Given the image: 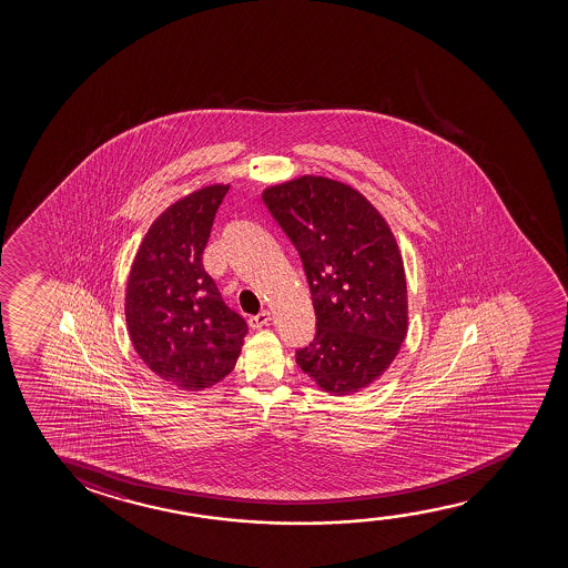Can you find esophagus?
Segmentation results:
<instances>
[{"mask_svg": "<svg viewBox=\"0 0 568 568\" xmlns=\"http://www.w3.org/2000/svg\"><path fill=\"white\" fill-rule=\"evenodd\" d=\"M270 320H272V314L267 311H262L257 316H252V318L248 320V324L252 329H260V327L267 326Z\"/></svg>", "mask_w": 568, "mask_h": 568, "instance_id": "34e87169", "label": "esophagus"}]
</instances>
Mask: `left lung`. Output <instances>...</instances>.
Masks as SVG:
<instances>
[{
    "mask_svg": "<svg viewBox=\"0 0 568 568\" xmlns=\"http://www.w3.org/2000/svg\"><path fill=\"white\" fill-rule=\"evenodd\" d=\"M262 200L301 256L316 312L296 365L329 394L366 388L407 334L404 260L388 223L365 195L324 176L267 187Z\"/></svg>",
    "mask_w": 568,
    "mask_h": 568,
    "instance_id": "1",
    "label": "left lung"
}]
</instances>
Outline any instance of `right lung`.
I'll return each mask as SVG.
<instances>
[{
	"label": "right lung",
	"mask_w": 568,
	"mask_h": 568,
	"mask_svg": "<svg viewBox=\"0 0 568 568\" xmlns=\"http://www.w3.org/2000/svg\"><path fill=\"white\" fill-rule=\"evenodd\" d=\"M229 186L202 187L156 217L133 260L125 322L153 373L182 389L210 388L233 371L246 320L221 298L203 250Z\"/></svg>",
	"instance_id": "1"
}]
</instances>
